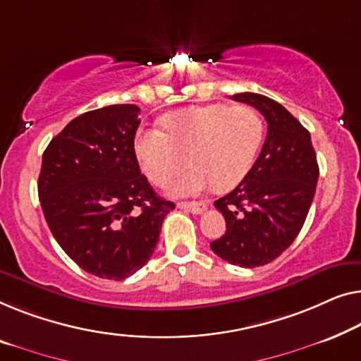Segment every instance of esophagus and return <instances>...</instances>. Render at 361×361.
<instances>
[{"label": "esophagus", "instance_id": "esophagus-1", "mask_svg": "<svg viewBox=\"0 0 361 361\" xmlns=\"http://www.w3.org/2000/svg\"><path fill=\"white\" fill-rule=\"evenodd\" d=\"M177 207H179L180 210L193 213V215H200V213L207 210V205L203 202H179Z\"/></svg>", "mask_w": 361, "mask_h": 361}]
</instances>
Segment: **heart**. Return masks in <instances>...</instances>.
Masks as SVG:
<instances>
[{"mask_svg":"<svg viewBox=\"0 0 361 361\" xmlns=\"http://www.w3.org/2000/svg\"><path fill=\"white\" fill-rule=\"evenodd\" d=\"M166 133L142 130L135 142L140 168L156 185H168L185 168H193L176 182V195H197L215 184L238 185L257 159L264 140V122L254 107L239 104L192 106L163 117Z\"/></svg>","mask_w":361,"mask_h":361,"instance_id":"b5f03b06","label":"heart"}]
</instances>
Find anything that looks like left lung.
Listing matches in <instances>:
<instances>
[{"label": "left lung", "instance_id": "8db88e82", "mask_svg": "<svg viewBox=\"0 0 361 361\" xmlns=\"http://www.w3.org/2000/svg\"><path fill=\"white\" fill-rule=\"evenodd\" d=\"M233 99L262 114L267 137L241 184L215 202L226 219V233L210 245L226 262L254 269L275 260L300 234L319 166L310 132L281 104L255 92Z\"/></svg>", "mask_w": 361, "mask_h": 361}]
</instances>
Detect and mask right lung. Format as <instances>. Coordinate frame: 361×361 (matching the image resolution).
Segmentation results:
<instances>
[{
    "instance_id": "add662e5",
    "label": "right lung",
    "mask_w": 361,
    "mask_h": 361,
    "mask_svg": "<svg viewBox=\"0 0 361 361\" xmlns=\"http://www.w3.org/2000/svg\"><path fill=\"white\" fill-rule=\"evenodd\" d=\"M140 107L116 104L73 118L42 156L39 198L56 243L99 279L148 262L174 203L156 195L135 154Z\"/></svg>"
}]
</instances>
